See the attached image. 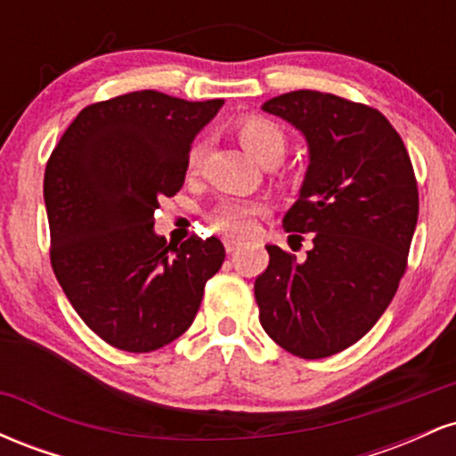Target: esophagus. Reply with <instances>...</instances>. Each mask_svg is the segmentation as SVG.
Wrapping results in <instances>:
<instances>
[{"label": "esophagus", "mask_w": 456, "mask_h": 456, "mask_svg": "<svg viewBox=\"0 0 456 456\" xmlns=\"http://www.w3.org/2000/svg\"><path fill=\"white\" fill-rule=\"evenodd\" d=\"M238 242H235V240H224V250H227V253H235V250H238Z\"/></svg>", "instance_id": "esophagus-1"}]
</instances>
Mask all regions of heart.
<instances>
[{
	"label": "heart",
	"instance_id": "b5f03b06",
	"mask_svg": "<svg viewBox=\"0 0 456 456\" xmlns=\"http://www.w3.org/2000/svg\"><path fill=\"white\" fill-rule=\"evenodd\" d=\"M235 134H238L242 148L248 151L253 159L264 165L276 162L285 151V134L270 119L261 115H246V118L235 122ZM201 162V145L192 143L186 156V169L195 171ZM261 212L259 203L253 201H227L214 212V227L224 235L232 238H242L253 232V224L257 214Z\"/></svg>",
	"mask_w": 456,
	"mask_h": 456
}]
</instances>
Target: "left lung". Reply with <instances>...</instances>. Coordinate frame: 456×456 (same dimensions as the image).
<instances>
[{
    "mask_svg": "<svg viewBox=\"0 0 456 456\" xmlns=\"http://www.w3.org/2000/svg\"><path fill=\"white\" fill-rule=\"evenodd\" d=\"M261 109L306 139V175L282 227L313 233V248L296 261L265 246L259 322L289 354L328 358L360 341L399 289L418 223L413 167L399 133L366 104L297 90Z\"/></svg>",
    "mask_w": 456,
    "mask_h": 456,
    "instance_id": "left-lung-1",
    "label": "left lung"
}]
</instances>
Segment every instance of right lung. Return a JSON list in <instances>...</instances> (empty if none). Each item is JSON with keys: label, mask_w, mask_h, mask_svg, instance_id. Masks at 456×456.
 Returning a JSON list of instances; mask_svg holds the SVG:
<instances>
[{"label": "right lung", "mask_w": 456, "mask_h": 456, "mask_svg": "<svg viewBox=\"0 0 456 456\" xmlns=\"http://www.w3.org/2000/svg\"><path fill=\"white\" fill-rule=\"evenodd\" d=\"M154 90L90 104L46 162L51 265L78 317L124 352L165 347L191 328L224 246L154 232L162 197L184 184L192 139L223 107Z\"/></svg>", "instance_id": "1"}]
</instances>
